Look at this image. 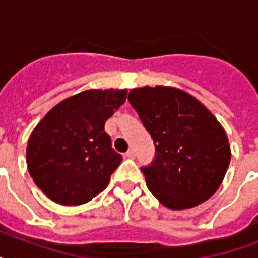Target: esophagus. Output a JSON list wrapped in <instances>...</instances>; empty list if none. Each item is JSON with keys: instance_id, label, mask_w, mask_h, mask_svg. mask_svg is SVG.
<instances>
[{"instance_id": "34e87169", "label": "esophagus", "mask_w": 258, "mask_h": 258, "mask_svg": "<svg viewBox=\"0 0 258 258\" xmlns=\"http://www.w3.org/2000/svg\"><path fill=\"white\" fill-rule=\"evenodd\" d=\"M125 157H127V158H131V159H133V158H135V150H134V149H130L128 151L125 153Z\"/></svg>"}]
</instances>
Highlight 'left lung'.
<instances>
[{"label":"left lung","mask_w":258,"mask_h":258,"mask_svg":"<svg viewBox=\"0 0 258 258\" xmlns=\"http://www.w3.org/2000/svg\"><path fill=\"white\" fill-rule=\"evenodd\" d=\"M155 145L141 167L153 196L172 210L194 208L217 191L230 163L222 125L191 95L171 87H143L128 93Z\"/></svg>","instance_id":"1"}]
</instances>
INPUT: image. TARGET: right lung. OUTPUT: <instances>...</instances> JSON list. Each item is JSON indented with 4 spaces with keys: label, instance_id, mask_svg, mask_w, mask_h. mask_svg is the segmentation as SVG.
I'll use <instances>...</instances> for the list:
<instances>
[{
    "label": "right lung",
    "instance_id": "obj_1",
    "mask_svg": "<svg viewBox=\"0 0 258 258\" xmlns=\"http://www.w3.org/2000/svg\"><path fill=\"white\" fill-rule=\"evenodd\" d=\"M125 97V89H89L58 103L38 123L28 142L26 163L48 198L75 206L107 187L123 158L112 149L104 124Z\"/></svg>",
    "mask_w": 258,
    "mask_h": 258
}]
</instances>
